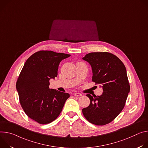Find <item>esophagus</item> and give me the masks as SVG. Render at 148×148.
Wrapping results in <instances>:
<instances>
[{"label": "esophagus", "mask_w": 148, "mask_h": 148, "mask_svg": "<svg viewBox=\"0 0 148 148\" xmlns=\"http://www.w3.org/2000/svg\"><path fill=\"white\" fill-rule=\"evenodd\" d=\"M73 96H76V97H79V96H82V94L80 93H73Z\"/></svg>", "instance_id": "1"}]
</instances>
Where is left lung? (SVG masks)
<instances>
[{
  "label": "left lung",
  "mask_w": 148,
  "mask_h": 148,
  "mask_svg": "<svg viewBox=\"0 0 148 148\" xmlns=\"http://www.w3.org/2000/svg\"><path fill=\"white\" fill-rule=\"evenodd\" d=\"M82 59L91 66L92 81L103 91L96 97L86 95L90 102L82 113L94 125L108 124L121 112L130 91L126 68L117 56L108 52L90 53Z\"/></svg>",
  "instance_id": "obj_1"
}]
</instances>
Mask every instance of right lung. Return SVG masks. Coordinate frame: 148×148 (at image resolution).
<instances>
[{
    "label": "right lung",
    "instance_id": "obj_1",
    "mask_svg": "<svg viewBox=\"0 0 148 148\" xmlns=\"http://www.w3.org/2000/svg\"><path fill=\"white\" fill-rule=\"evenodd\" d=\"M71 55L51 51L33 54L26 61L16 82L21 105L27 115L40 124L55 121L70 96L49 89V80L58 76L60 62Z\"/></svg>",
    "mask_w": 148,
    "mask_h": 148
}]
</instances>
